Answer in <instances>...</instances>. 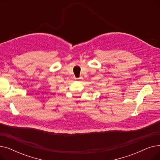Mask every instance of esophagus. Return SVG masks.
Returning <instances> with one entry per match:
<instances>
[{"mask_svg":"<svg viewBox=\"0 0 160 160\" xmlns=\"http://www.w3.org/2000/svg\"><path fill=\"white\" fill-rule=\"evenodd\" d=\"M75 79H76V80H78V79H82V77H80L79 78H75Z\"/></svg>","mask_w":160,"mask_h":160,"instance_id":"34e87169","label":"esophagus"}]
</instances>
